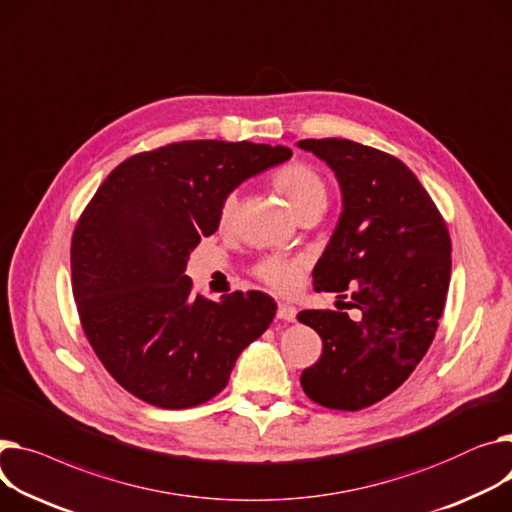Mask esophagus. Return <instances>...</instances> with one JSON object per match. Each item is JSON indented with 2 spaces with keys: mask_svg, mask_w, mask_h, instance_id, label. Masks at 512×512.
<instances>
[{
  "mask_svg": "<svg viewBox=\"0 0 512 512\" xmlns=\"http://www.w3.org/2000/svg\"><path fill=\"white\" fill-rule=\"evenodd\" d=\"M278 319L288 321V323L296 321V309H294V306H292V304H286V302H280V304H278Z\"/></svg>",
  "mask_w": 512,
  "mask_h": 512,
  "instance_id": "1",
  "label": "esophagus"
}]
</instances>
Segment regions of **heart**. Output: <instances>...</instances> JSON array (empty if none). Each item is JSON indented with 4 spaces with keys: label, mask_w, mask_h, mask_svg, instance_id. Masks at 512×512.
<instances>
[{
    "label": "heart",
    "mask_w": 512,
    "mask_h": 512,
    "mask_svg": "<svg viewBox=\"0 0 512 512\" xmlns=\"http://www.w3.org/2000/svg\"><path fill=\"white\" fill-rule=\"evenodd\" d=\"M274 187L286 197L290 208L296 216H302L306 212H323L327 206V183L317 173V170L309 164L292 162L280 168L278 173L271 177ZM238 208V195L236 191H230L224 195L218 208V222L222 228H228L234 222ZM302 271V259L300 257H278L271 255L261 259L255 265V276L276 292H290Z\"/></svg>",
    "instance_id": "heart-1"
}]
</instances>
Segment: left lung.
Returning <instances> with one entry per match:
<instances>
[{
  "label": "left lung",
  "instance_id": "8db88e82",
  "mask_svg": "<svg viewBox=\"0 0 512 512\" xmlns=\"http://www.w3.org/2000/svg\"><path fill=\"white\" fill-rule=\"evenodd\" d=\"M339 181L344 212L315 265L321 292H352L362 313L300 311L323 339L304 368L306 397L329 410L358 412L391 395L428 352L451 280V236L418 177L399 158L352 140H300Z\"/></svg>",
  "mask_w": 512,
  "mask_h": 512
}]
</instances>
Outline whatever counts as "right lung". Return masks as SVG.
Wrapping results in <instances>:
<instances>
[{"label": "right lung", "instance_id": "1", "mask_svg": "<svg viewBox=\"0 0 512 512\" xmlns=\"http://www.w3.org/2000/svg\"><path fill=\"white\" fill-rule=\"evenodd\" d=\"M292 156L253 142L193 140L123 160L72 234V290L88 342L138 399L185 410L216 397L276 315L251 290L222 302L193 294L189 253L218 230L226 193Z\"/></svg>", "mask_w": 512, "mask_h": 512}]
</instances>
